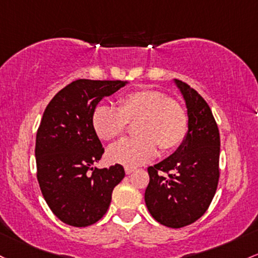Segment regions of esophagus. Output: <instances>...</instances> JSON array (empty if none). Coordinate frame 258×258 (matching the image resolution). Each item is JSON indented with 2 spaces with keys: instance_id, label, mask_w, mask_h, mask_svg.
Here are the masks:
<instances>
[{
  "instance_id": "esophagus-1",
  "label": "esophagus",
  "mask_w": 258,
  "mask_h": 258,
  "mask_svg": "<svg viewBox=\"0 0 258 258\" xmlns=\"http://www.w3.org/2000/svg\"><path fill=\"white\" fill-rule=\"evenodd\" d=\"M136 170L135 168H130V166H126V168H124V172H126L127 175H130V174H132V172H134Z\"/></svg>"
}]
</instances>
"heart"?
I'll use <instances>...</instances> for the list:
<instances>
[{"label":"heart","instance_id":"heart-1","mask_svg":"<svg viewBox=\"0 0 258 258\" xmlns=\"http://www.w3.org/2000/svg\"><path fill=\"white\" fill-rule=\"evenodd\" d=\"M117 109L99 105L92 114V126L100 140L120 137L127 122H135L136 137L126 138L107 151V158L121 165H143L163 152L174 151L185 140L188 118L185 109L164 93L149 88L134 90L118 99Z\"/></svg>","mask_w":258,"mask_h":258}]
</instances>
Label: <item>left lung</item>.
I'll return each mask as SVG.
<instances>
[{
  "instance_id": "obj_1",
  "label": "left lung",
  "mask_w": 258,
  "mask_h": 258,
  "mask_svg": "<svg viewBox=\"0 0 258 258\" xmlns=\"http://www.w3.org/2000/svg\"><path fill=\"white\" fill-rule=\"evenodd\" d=\"M187 109L185 140L170 157L149 166L144 201L152 217L169 228L192 224L206 213L219 180V130L200 94L174 79Z\"/></svg>"
}]
</instances>
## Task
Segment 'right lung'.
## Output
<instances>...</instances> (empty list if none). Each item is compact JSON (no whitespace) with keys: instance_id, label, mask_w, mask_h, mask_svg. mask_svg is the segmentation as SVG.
<instances>
[{"instance_id":"obj_1","label":"right lung","mask_w":258,"mask_h":258,"mask_svg":"<svg viewBox=\"0 0 258 258\" xmlns=\"http://www.w3.org/2000/svg\"><path fill=\"white\" fill-rule=\"evenodd\" d=\"M127 81L78 79L61 89L42 115L35 158L41 194L52 213L72 226H88L104 217L112 189L124 177L122 165L94 168L104 153L92 126L99 101Z\"/></svg>"}]
</instances>
